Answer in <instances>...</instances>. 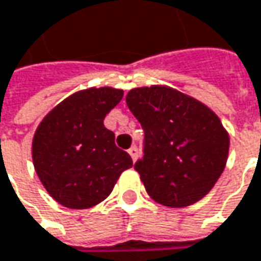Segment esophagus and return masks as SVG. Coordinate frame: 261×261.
Returning a JSON list of instances; mask_svg holds the SVG:
<instances>
[{
	"instance_id": "esophagus-1",
	"label": "esophagus",
	"mask_w": 261,
	"mask_h": 261,
	"mask_svg": "<svg viewBox=\"0 0 261 261\" xmlns=\"http://www.w3.org/2000/svg\"><path fill=\"white\" fill-rule=\"evenodd\" d=\"M127 151H129V154H130V158L134 159V162H135V161L138 159V148H137V147L134 146V147H130V148H129Z\"/></svg>"
}]
</instances>
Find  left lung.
Instances as JSON below:
<instances>
[{"instance_id": "left-lung-1", "label": "left lung", "mask_w": 261, "mask_h": 261, "mask_svg": "<svg viewBox=\"0 0 261 261\" xmlns=\"http://www.w3.org/2000/svg\"><path fill=\"white\" fill-rule=\"evenodd\" d=\"M126 103L146 134V154L135 170L147 194L168 207H186L207 195L230 148L219 117L198 99L162 84L132 88Z\"/></svg>"}]
</instances>
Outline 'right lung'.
Masks as SVG:
<instances>
[{
	"instance_id": "1",
	"label": "right lung",
	"mask_w": 261,
	"mask_h": 261,
	"mask_svg": "<svg viewBox=\"0 0 261 261\" xmlns=\"http://www.w3.org/2000/svg\"><path fill=\"white\" fill-rule=\"evenodd\" d=\"M123 90L90 87L55 105L39 123L31 144L34 170L61 206L90 209L113 191L130 156L115 146L103 118L121 100Z\"/></svg>"
}]
</instances>
